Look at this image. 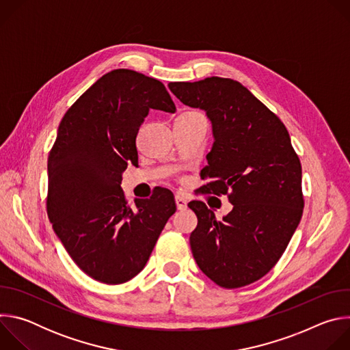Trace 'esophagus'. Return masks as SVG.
<instances>
[{"mask_svg": "<svg viewBox=\"0 0 350 350\" xmlns=\"http://www.w3.org/2000/svg\"><path fill=\"white\" fill-rule=\"evenodd\" d=\"M176 205L178 211H184L187 209V199L181 195H176Z\"/></svg>", "mask_w": 350, "mask_h": 350, "instance_id": "esophagus-1", "label": "esophagus"}]
</instances>
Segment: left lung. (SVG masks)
Returning <instances> with one entry per match:
<instances>
[{"instance_id":"1","label":"left lung","mask_w":350,"mask_h":350,"mask_svg":"<svg viewBox=\"0 0 350 350\" xmlns=\"http://www.w3.org/2000/svg\"><path fill=\"white\" fill-rule=\"evenodd\" d=\"M184 105L206 113L213 145L204 191L228 195L232 211L217 220L201 201L189 245L196 265L223 288L266 275L284 254L304 212L302 166L284 123L239 81L219 76L169 83Z\"/></svg>"}]
</instances>
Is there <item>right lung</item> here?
Instances as JSON below:
<instances>
[{
    "mask_svg": "<svg viewBox=\"0 0 350 350\" xmlns=\"http://www.w3.org/2000/svg\"><path fill=\"white\" fill-rule=\"evenodd\" d=\"M151 109L176 112L166 87L115 69L68 109L48 157V217L73 262L104 284L135 277L176 212L167 188L130 206L120 187L138 162L135 137Z\"/></svg>",
    "mask_w": 350,
    "mask_h": 350,
    "instance_id": "1",
    "label": "right lung"
}]
</instances>
